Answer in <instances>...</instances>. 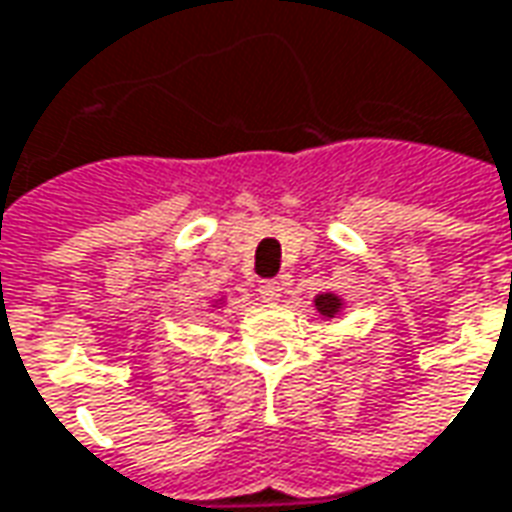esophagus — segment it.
Segmentation results:
<instances>
[{
    "mask_svg": "<svg viewBox=\"0 0 512 512\" xmlns=\"http://www.w3.org/2000/svg\"><path fill=\"white\" fill-rule=\"evenodd\" d=\"M259 295H262V301H278L281 298V284L278 281H262L259 284Z\"/></svg>",
    "mask_w": 512,
    "mask_h": 512,
    "instance_id": "esophagus-1",
    "label": "esophagus"
}]
</instances>
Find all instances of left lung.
I'll return each mask as SVG.
<instances>
[{
	"mask_svg": "<svg viewBox=\"0 0 512 512\" xmlns=\"http://www.w3.org/2000/svg\"><path fill=\"white\" fill-rule=\"evenodd\" d=\"M315 306L320 315L334 317L340 315V309H343V298L340 295H334V292H323V295H317Z\"/></svg>",
	"mask_w": 512,
	"mask_h": 512,
	"instance_id": "left-lung-1",
	"label": "left lung"
}]
</instances>
